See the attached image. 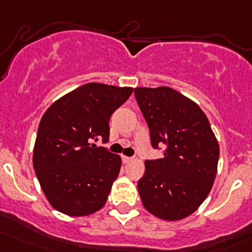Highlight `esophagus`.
Wrapping results in <instances>:
<instances>
[{
	"label": "esophagus",
	"instance_id": "obj_1",
	"mask_svg": "<svg viewBox=\"0 0 252 252\" xmlns=\"http://www.w3.org/2000/svg\"><path fill=\"white\" fill-rule=\"evenodd\" d=\"M122 160H123V162L124 164H128V162H130L131 160H132V158H130V157H126V156H123L122 157Z\"/></svg>",
	"mask_w": 252,
	"mask_h": 252
}]
</instances>
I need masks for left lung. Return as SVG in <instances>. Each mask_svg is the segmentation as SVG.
<instances>
[{"label":"left lung","instance_id":"8db88e82","mask_svg":"<svg viewBox=\"0 0 252 252\" xmlns=\"http://www.w3.org/2000/svg\"><path fill=\"white\" fill-rule=\"evenodd\" d=\"M134 93L152 147L166 145L164 158L145 161V175L137 183L141 201L160 219H184L211 192L219 143L200 106L173 88L137 87Z\"/></svg>","mask_w":252,"mask_h":252}]
</instances>
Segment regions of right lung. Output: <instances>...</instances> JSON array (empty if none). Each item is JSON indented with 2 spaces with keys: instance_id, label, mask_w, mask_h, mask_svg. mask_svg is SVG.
<instances>
[{
  "instance_id": "1",
  "label": "right lung",
  "mask_w": 252,
  "mask_h": 252,
  "mask_svg": "<svg viewBox=\"0 0 252 252\" xmlns=\"http://www.w3.org/2000/svg\"><path fill=\"white\" fill-rule=\"evenodd\" d=\"M131 93V87L90 82L63 95L43 115L33 167L56 211L85 217L106 203L122 160L92 142H107L110 117Z\"/></svg>"
}]
</instances>
